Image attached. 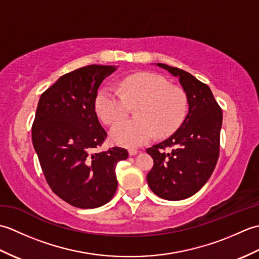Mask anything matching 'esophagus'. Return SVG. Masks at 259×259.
Instances as JSON below:
<instances>
[{
  "mask_svg": "<svg viewBox=\"0 0 259 259\" xmlns=\"http://www.w3.org/2000/svg\"><path fill=\"white\" fill-rule=\"evenodd\" d=\"M137 153H138V150L137 149H129V155L133 157V156H136Z\"/></svg>",
  "mask_w": 259,
  "mask_h": 259,
  "instance_id": "obj_1",
  "label": "esophagus"
}]
</instances>
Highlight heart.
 <instances>
[{"instance_id":"heart-1","label":"heart","mask_w":259,"mask_h":259,"mask_svg":"<svg viewBox=\"0 0 259 259\" xmlns=\"http://www.w3.org/2000/svg\"><path fill=\"white\" fill-rule=\"evenodd\" d=\"M130 106H137V118L114 125L111 138L119 146L134 148L146 144L155 133L159 137L175 133L188 111V96L162 75L138 72L121 80L119 90L103 88L95 102L98 115L109 125L124 119Z\"/></svg>"}]
</instances>
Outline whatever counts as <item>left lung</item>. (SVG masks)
I'll use <instances>...</instances> for the list:
<instances>
[{"label":"left lung","instance_id":"1","mask_svg":"<svg viewBox=\"0 0 259 259\" xmlns=\"http://www.w3.org/2000/svg\"><path fill=\"white\" fill-rule=\"evenodd\" d=\"M157 65L178 76L188 96L189 111L170 138L147 149L155 162L147 181L160 198L181 200L200 190L216 167L223 111L207 84L181 69Z\"/></svg>","mask_w":259,"mask_h":259}]
</instances>
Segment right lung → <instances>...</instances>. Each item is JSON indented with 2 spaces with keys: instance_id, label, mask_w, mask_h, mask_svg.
Returning <instances> with one entry per match:
<instances>
[{
  "instance_id": "1",
  "label": "right lung",
  "mask_w": 259,
  "mask_h": 259,
  "mask_svg": "<svg viewBox=\"0 0 259 259\" xmlns=\"http://www.w3.org/2000/svg\"><path fill=\"white\" fill-rule=\"evenodd\" d=\"M112 65L91 64L69 72L41 95L32 124L33 147L48 185L71 206L91 209L111 200L118 187L115 166L128 158L120 147L96 151L107 133L96 98Z\"/></svg>"
}]
</instances>
